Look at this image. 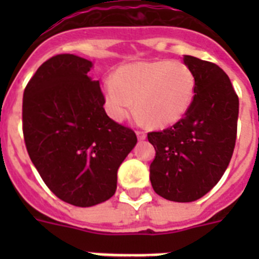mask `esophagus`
Masks as SVG:
<instances>
[{"mask_svg":"<svg viewBox=\"0 0 259 259\" xmlns=\"http://www.w3.org/2000/svg\"><path fill=\"white\" fill-rule=\"evenodd\" d=\"M136 135L139 140H145L146 139V134L144 131H136Z\"/></svg>","mask_w":259,"mask_h":259,"instance_id":"esophagus-1","label":"esophagus"}]
</instances>
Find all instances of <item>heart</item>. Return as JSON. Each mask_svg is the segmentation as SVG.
Listing matches in <instances>:
<instances>
[{
  "instance_id": "1",
  "label": "heart",
  "mask_w": 259,
  "mask_h": 259,
  "mask_svg": "<svg viewBox=\"0 0 259 259\" xmlns=\"http://www.w3.org/2000/svg\"><path fill=\"white\" fill-rule=\"evenodd\" d=\"M196 77L180 61L157 59L128 63L115 77L104 80L107 113L123 120L136 105L137 113L152 127L163 128L179 122L191 107Z\"/></svg>"
}]
</instances>
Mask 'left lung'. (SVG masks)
Listing matches in <instances>:
<instances>
[{
	"label": "left lung",
	"mask_w": 259,
	"mask_h": 259,
	"mask_svg": "<svg viewBox=\"0 0 259 259\" xmlns=\"http://www.w3.org/2000/svg\"><path fill=\"white\" fill-rule=\"evenodd\" d=\"M184 63L196 77L191 107L172 127L148 134L155 149L152 187L175 202L198 200L221 180L235 149L239 116V97L219 66L192 56H184Z\"/></svg>",
	"instance_id": "left-lung-1"
}]
</instances>
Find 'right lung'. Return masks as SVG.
I'll return each mask as SVG.
<instances>
[{
	"mask_svg": "<svg viewBox=\"0 0 259 259\" xmlns=\"http://www.w3.org/2000/svg\"><path fill=\"white\" fill-rule=\"evenodd\" d=\"M92 67L75 54L54 56L23 95V136L32 163L57 197L80 207L113 197L119 166L137 143L131 128L105 113Z\"/></svg>",
	"mask_w": 259,
	"mask_h": 259,
	"instance_id": "obj_1",
	"label": "right lung"
}]
</instances>
